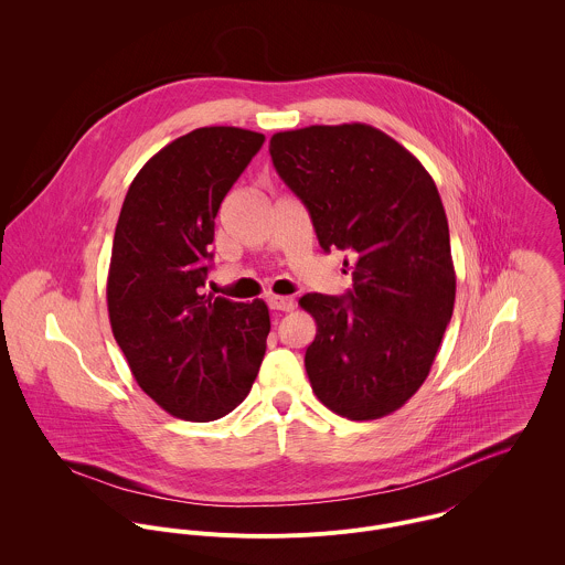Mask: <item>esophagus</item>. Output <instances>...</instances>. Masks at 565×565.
I'll return each instance as SVG.
<instances>
[{
    "label": "esophagus",
    "instance_id": "34e87169",
    "mask_svg": "<svg viewBox=\"0 0 565 565\" xmlns=\"http://www.w3.org/2000/svg\"><path fill=\"white\" fill-rule=\"evenodd\" d=\"M267 305L274 311H291L296 307L294 298H289V296H274V294L267 296Z\"/></svg>",
    "mask_w": 565,
    "mask_h": 565
}]
</instances>
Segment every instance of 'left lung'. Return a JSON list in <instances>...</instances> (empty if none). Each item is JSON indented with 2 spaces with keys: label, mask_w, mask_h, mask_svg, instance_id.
<instances>
[{
  "label": "left lung",
  "mask_w": 565,
  "mask_h": 565,
  "mask_svg": "<svg viewBox=\"0 0 565 565\" xmlns=\"http://www.w3.org/2000/svg\"><path fill=\"white\" fill-rule=\"evenodd\" d=\"M269 154L323 252L352 254L345 296L300 298L318 323L305 354L311 387L348 419L390 415L426 381L455 309L439 191L422 162L367 124L276 132Z\"/></svg>",
  "instance_id": "left-lung-1"
}]
</instances>
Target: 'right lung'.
<instances>
[{"instance_id": "right-lung-1", "label": "right lung", "mask_w": 565, "mask_h": 565, "mask_svg": "<svg viewBox=\"0 0 565 565\" xmlns=\"http://www.w3.org/2000/svg\"><path fill=\"white\" fill-rule=\"evenodd\" d=\"M265 137L198 128L135 175L106 282L113 334L139 387L173 417L211 422L245 401L265 356L269 311L202 294L222 200Z\"/></svg>"}]
</instances>
